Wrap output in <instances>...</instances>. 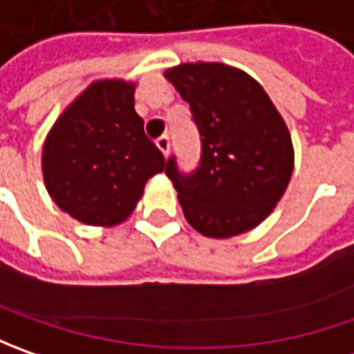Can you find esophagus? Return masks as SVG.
<instances>
[{
	"label": "esophagus",
	"mask_w": 354,
	"mask_h": 354,
	"mask_svg": "<svg viewBox=\"0 0 354 354\" xmlns=\"http://www.w3.org/2000/svg\"><path fill=\"white\" fill-rule=\"evenodd\" d=\"M156 143H157V147L161 149V153H163V156H165V157L169 156V147H171L169 136H161V138H159Z\"/></svg>",
	"instance_id": "34e87169"
}]
</instances>
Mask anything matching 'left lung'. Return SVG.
<instances>
[{"label": "left lung", "instance_id": "8db88e82", "mask_svg": "<svg viewBox=\"0 0 354 354\" xmlns=\"http://www.w3.org/2000/svg\"><path fill=\"white\" fill-rule=\"evenodd\" d=\"M201 136V159L183 173L171 156L165 175L185 218L201 234L230 238L274 211L293 171L290 131L264 88L221 62L181 64L165 73Z\"/></svg>", "mask_w": 354, "mask_h": 354}]
</instances>
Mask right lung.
I'll list each match as a JSON object with an SVG mask.
<instances>
[{
	"label": "right lung",
	"mask_w": 354,
	"mask_h": 354,
	"mask_svg": "<svg viewBox=\"0 0 354 354\" xmlns=\"http://www.w3.org/2000/svg\"><path fill=\"white\" fill-rule=\"evenodd\" d=\"M165 157L133 110V84H90L57 120L43 147L48 195L61 211L92 226L126 221Z\"/></svg>",
	"instance_id": "1"
}]
</instances>
